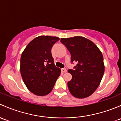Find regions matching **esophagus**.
<instances>
[{
  "mask_svg": "<svg viewBox=\"0 0 121 121\" xmlns=\"http://www.w3.org/2000/svg\"><path fill=\"white\" fill-rule=\"evenodd\" d=\"M61 71H62L63 73H66V72H67V69H65V68H62V69H61Z\"/></svg>",
  "mask_w": 121,
  "mask_h": 121,
  "instance_id": "1",
  "label": "esophagus"
}]
</instances>
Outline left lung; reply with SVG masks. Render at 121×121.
<instances>
[{"mask_svg": "<svg viewBox=\"0 0 121 121\" xmlns=\"http://www.w3.org/2000/svg\"><path fill=\"white\" fill-rule=\"evenodd\" d=\"M60 42L71 55L74 69H69L72 76L68 83L70 93L76 98H84L97 88L104 73L103 55L99 48L89 39L80 36L61 38Z\"/></svg>", "mask_w": 121, "mask_h": 121, "instance_id": "8db88e82", "label": "left lung"}]
</instances>
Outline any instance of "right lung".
Listing matches in <instances>:
<instances>
[{
  "mask_svg": "<svg viewBox=\"0 0 121 121\" xmlns=\"http://www.w3.org/2000/svg\"><path fill=\"white\" fill-rule=\"evenodd\" d=\"M59 38L41 35L30 42L20 59L21 75L27 88L38 96L49 94L60 74L53 63L51 49Z\"/></svg>",
  "mask_w": 121,
  "mask_h": 121,
  "instance_id": "add662e5",
  "label": "right lung"
}]
</instances>
